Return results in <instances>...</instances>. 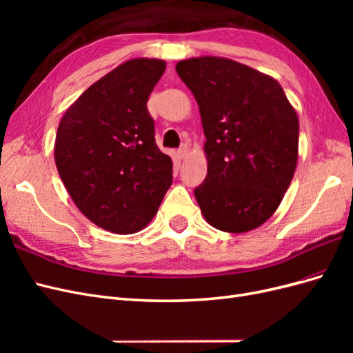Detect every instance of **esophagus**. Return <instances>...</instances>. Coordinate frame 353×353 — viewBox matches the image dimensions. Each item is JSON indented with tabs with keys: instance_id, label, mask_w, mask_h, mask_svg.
Wrapping results in <instances>:
<instances>
[{
	"instance_id": "1",
	"label": "esophagus",
	"mask_w": 353,
	"mask_h": 353,
	"mask_svg": "<svg viewBox=\"0 0 353 353\" xmlns=\"http://www.w3.org/2000/svg\"><path fill=\"white\" fill-rule=\"evenodd\" d=\"M190 154V147L187 145V144H183V145H181V148H179V150H178V157L179 159H187V156Z\"/></svg>"
}]
</instances>
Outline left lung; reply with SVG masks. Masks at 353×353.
Instances as JSON below:
<instances>
[{
    "label": "left lung",
    "instance_id": "8db88e82",
    "mask_svg": "<svg viewBox=\"0 0 353 353\" xmlns=\"http://www.w3.org/2000/svg\"><path fill=\"white\" fill-rule=\"evenodd\" d=\"M176 73L199 104L208 175L194 190L203 216L240 234L268 221L290 185L299 119L270 74L225 57L181 60Z\"/></svg>",
    "mask_w": 353,
    "mask_h": 353
}]
</instances>
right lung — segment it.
I'll return each mask as SVG.
<instances>
[{
    "label": "right lung",
    "mask_w": 353,
    "mask_h": 353,
    "mask_svg": "<svg viewBox=\"0 0 353 353\" xmlns=\"http://www.w3.org/2000/svg\"><path fill=\"white\" fill-rule=\"evenodd\" d=\"M165 69L159 59L122 63L83 91L59 123V175L78 209L105 231L145 228L172 184V160L156 145L147 110Z\"/></svg>",
    "instance_id": "obj_1"
}]
</instances>
